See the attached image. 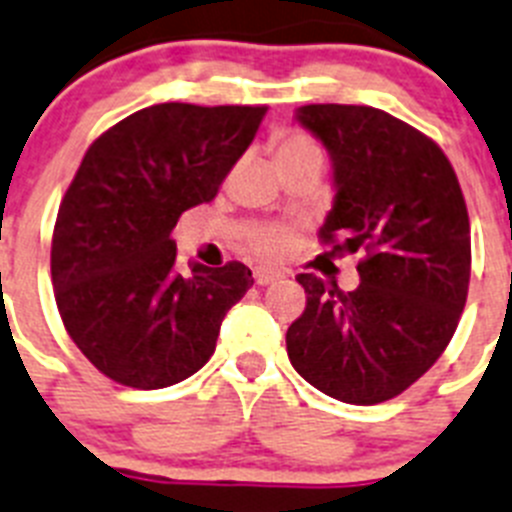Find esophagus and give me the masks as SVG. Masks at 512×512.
<instances>
[{
	"label": "esophagus",
	"mask_w": 512,
	"mask_h": 512,
	"mask_svg": "<svg viewBox=\"0 0 512 512\" xmlns=\"http://www.w3.org/2000/svg\"><path fill=\"white\" fill-rule=\"evenodd\" d=\"M281 278H283L281 270H273V268H257L255 270L257 286H268V283H276V281H281Z\"/></svg>",
	"instance_id": "esophagus-1"
}]
</instances>
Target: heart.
I'll return each instance as SVG.
<instances>
[{
    "label": "heart",
    "mask_w": 512,
    "mask_h": 512,
    "mask_svg": "<svg viewBox=\"0 0 512 512\" xmlns=\"http://www.w3.org/2000/svg\"><path fill=\"white\" fill-rule=\"evenodd\" d=\"M276 161L278 166H291V163H322L320 145L304 132H283L276 140ZM255 252L265 257L281 255L289 247V234L283 231H263L252 242Z\"/></svg>",
    "instance_id": "1"
}]
</instances>
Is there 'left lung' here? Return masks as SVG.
Returning a JSON list of instances; mask_svg holds the SVG:
<instances>
[{
	"instance_id": "8db88e82",
	"label": "left lung",
	"mask_w": 512,
	"mask_h": 512,
	"mask_svg": "<svg viewBox=\"0 0 512 512\" xmlns=\"http://www.w3.org/2000/svg\"><path fill=\"white\" fill-rule=\"evenodd\" d=\"M296 119L333 161L336 200L320 242L364 257L354 291L296 276L307 307L286 330V351L330 398L390 401L440 359L466 307L471 226L461 184L440 145L388 111L309 103Z\"/></svg>"
}]
</instances>
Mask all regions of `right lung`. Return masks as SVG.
<instances>
[{
	"instance_id": "add662e5",
	"label": "right lung",
	"mask_w": 512,
	"mask_h": 512,
	"mask_svg": "<svg viewBox=\"0 0 512 512\" xmlns=\"http://www.w3.org/2000/svg\"><path fill=\"white\" fill-rule=\"evenodd\" d=\"M268 106L156 103L93 140L59 205L51 281L64 328L93 367L137 390L187 380L216 351L252 270L176 265L184 210L210 203Z\"/></svg>"
}]
</instances>
